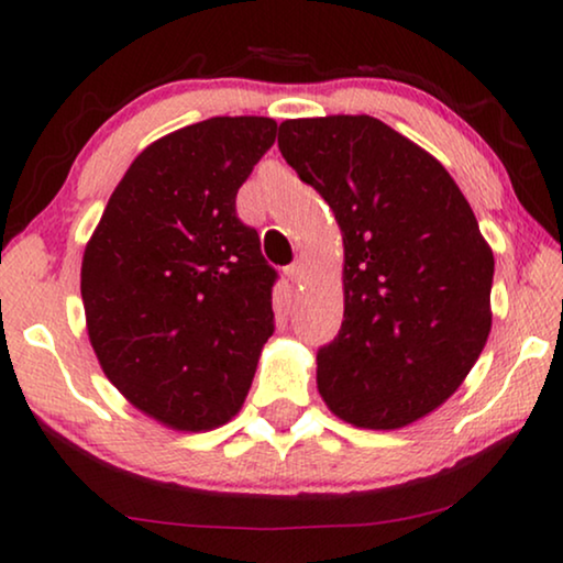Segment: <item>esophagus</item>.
Masks as SVG:
<instances>
[{
	"mask_svg": "<svg viewBox=\"0 0 563 563\" xmlns=\"http://www.w3.org/2000/svg\"><path fill=\"white\" fill-rule=\"evenodd\" d=\"M284 274H287V279H289L291 284L302 282V274H305V261H302V258H297L295 264H289L287 268H284Z\"/></svg>",
	"mask_w": 563,
	"mask_h": 563,
	"instance_id": "1",
	"label": "esophagus"
}]
</instances>
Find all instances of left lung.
Listing matches in <instances>:
<instances>
[{
	"mask_svg": "<svg viewBox=\"0 0 563 563\" xmlns=\"http://www.w3.org/2000/svg\"><path fill=\"white\" fill-rule=\"evenodd\" d=\"M279 151L343 233L345 310L318 351L338 418L395 430L461 387L492 328L495 256L451 174L368 114L284 120Z\"/></svg>",
	"mask_w": 563,
	"mask_h": 563,
	"instance_id": "obj_1",
	"label": "left lung"
}]
</instances>
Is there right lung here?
I'll return each instance as SVG.
<instances>
[{
  "label": "right lung",
  "mask_w": 563,
  "mask_h": 563,
  "mask_svg": "<svg viewBox=\"0 0 563 563\" xmlns=\"http://www.w3.org/2000/svg\"><path fill=\"white\" fill-rule=\"evenodd\" d=\"M272 118H210L151 143L122 176L81 261L99 366L174 430L241 410L274 333L276 272L235 197L274 145Z\"/></svg>",
  "instance_id": "add662e5"
}]
</instances>
